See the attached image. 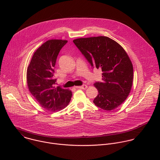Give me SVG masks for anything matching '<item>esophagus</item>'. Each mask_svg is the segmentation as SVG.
Listing matches in <instances>:
<instances>
[{
  "label": "esophagus",
  "instance_id": "obj_1",
  "mask_svg": "<svg viewBox=\"0 0 160 160\" xmlns=\"http://www.w3.org/2000/svg\"><path fill=\"white\" fill-rule=\"evenodd\" d=\"M77 88H80V89H84L85 90L87 88V85H83L82 86H77V87H75Z\"/></svg>",
  "mask_w": 160,
  "mask_h": 160
}]
</instances>
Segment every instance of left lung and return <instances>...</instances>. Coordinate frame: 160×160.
Wrapping results in <instances>:
<instances>
[{
	"label": "left lung",
	"instance_id": "1",
	"mask_svg": "<svg viewBox=\"0 0 160 160\" xmlns=\"http://www.w3.org/2000/svg\"><path fill=\"white\" fill-rule=\"evenodd\" d=\"M73 43L93 68H101L102 82L94 86L98 95L95 105L111 111L121 105L128 97L133 82V66L125 51L107 37L80 38Z\"/></svg>",
	"mask_w": 160,
	"mask_h": 160
}]
</instances>
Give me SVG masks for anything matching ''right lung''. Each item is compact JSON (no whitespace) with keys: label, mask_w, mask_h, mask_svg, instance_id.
Instances as JSON below:
<instances>
[{"label":"right lung","mask_w":160,"mask_h":160,"mask_svg":"<svg viewBox=\"0 0 160 160\" xmlns=\"http://www.w3.org/2000/svg\"><path fill=\"white\" fill-rule=\"evenodd\" d=\"M67 42L62 40L45 42L35 52L27 68L30 92L42 108L49 111L64 109L72 96L70 90L56 87V79L54 78L58 56Z\"/></svg>","instance_id":"1"}]
</instances>
